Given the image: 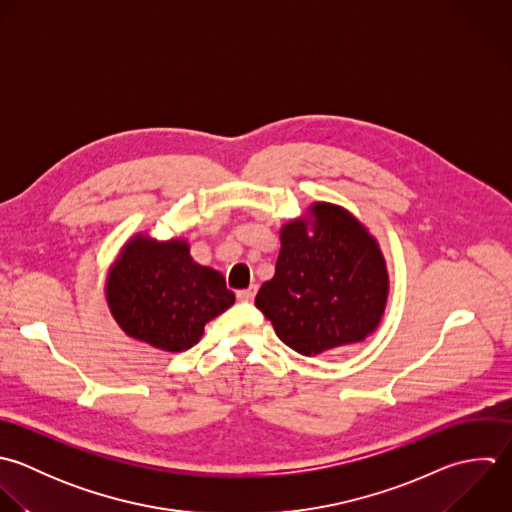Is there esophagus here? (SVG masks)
Returning a JSON list of instances; mask_svg holds the SVG:
<instances>
[{
    "instance_id": "34e87169",
    "label": "esophagus",
    "mask_w": 512,
    "mask_h": 512,
    "mask_svg": "<svg viewBox=\"0 0 512 512\" xmlns=\"http://www.w3.org/2000/svg\"><path fill=\"white\" fill-rule=\"evenodd\" d=\"M255 293H257V287L251 285L249 289H243V291H237V299L243 301V303H251L255 299Z\"/></svg>"
}]
</instances>
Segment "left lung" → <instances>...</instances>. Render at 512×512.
Segmentation results:
<instances>
[{
	"mask_svg": "<svg viewBox=\"0 0 512 512\" xmlns=\"http://www.w3.org/2000/svg\"><path fill=\"white\" fill-rule=\"evenodd\" d=\"M273 279L255 305L305 357L363 343L381 325L389 271L379 241L345 207L315 201L279 229Z\"/></svg>",
	"mask_w": 512,
	"mask_h": 512,
	"instance_id": "obj_1",
	"label": "left lung"
}]
</instances>
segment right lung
<instances>
[{
	"instance_id": "add662e5",
	"label": "right lung",
	"mask_w": 512,
	"mask_h": 512,
	"mask_svg": "<svg viewBox=\"0 0 512 512\" xmlns=\"http://www.w3.org/2000/svg\"><path fill=\"white\" fill-rule=\"evenodd\" d=\"M185 237L131 235L105 277V303L117 327L159 351L181 353L201 341L205 325L235 303L225 277L193 261Z\"/></svg>"
}]
</instances>
